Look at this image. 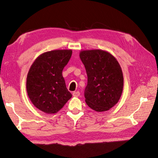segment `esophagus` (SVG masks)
I'll return each mask as SVG.
<instances>
[{"label":"esophagus","instance_id":"esophagus-1","mask_svg":"<svg viewBox=\"0 0 158 158\" xmlns=\"http://www.w3.org/2000/svg\"><path fill=\"white\" fill-rule=\"evenodd\" d=\"M73 97H75V98H77V97H79V96L80 95V93H79V91L73 92Z\"/></svg>","mask_w":158,"mask_h":158}]
</instances>
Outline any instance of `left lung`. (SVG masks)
Instances as JSON below:
<instances>
[{"label": "left lung", "instance_id": "left-lung-1", "mask_svg": "<svg viewBox=\"0 0 158 158\" xmlns=\"http://www.w3.org/2000/svg\"><path fill=\"white\" fill-rule=\"evenodd\" d=\"M88 77L84 90L87 105L98 112L113 107L121 98L123 76L114 56L100 49L84 50L79 53Z\"/></svg>", "mask_w": 158, "mask_h": 158}]
</instances>
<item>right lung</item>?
I'll return each mask as SVG.
<instances>
[{
  "label": "right lung",
  "instance_id": "obj_1",
  "mask_svg": "<svg viewBox=\"0 0 158 158\" xmlns=\"http://www.w3.org/2000/svg\"><path fill=\"white\" fill-rule=\"evenodd\" d=\"M72 53L70 49L43 53L29 69L26 79L28 95L34 106L44 113H57L72 98L62 75Z\"/></svg>",
  "mask_w": 158,
  "mask_h": 158
}]
</instances>
